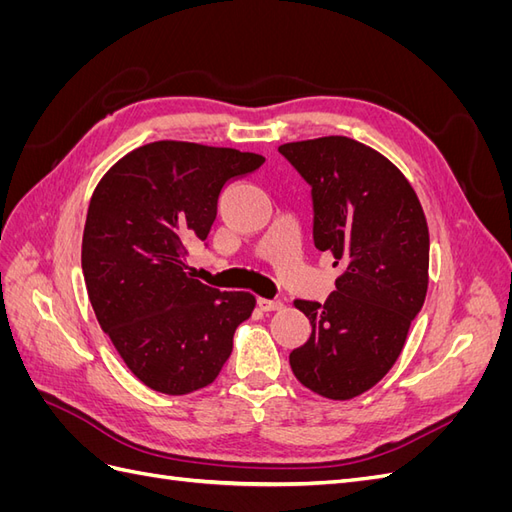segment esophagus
I'll list each match as a JSON object with an SVG mask.
<instances>
[{"label":"esophagus","mask_w":512,"mask_h":512,"mask_svg":"<svg viewBox=\"0 0 512 512\" xmlns=\"http://www.w3.org/2000/svg\"><path fill=\"white\" fill-rule=\"evenodd\" d=\"M258 307L262 312H275V309H282L280 301H271V299H258Z\"/></svg>","instance_id":"obj_1"}]
</instances>
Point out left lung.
<instances>
[{
  "instance_id": "1",
  "label": "left lung",
  "mask_w": 512,
  "mask_h": 512,
  "mask_svg": "<svg viewBox=\"0 0 512 512\" xmlns=\"http://www.w3.org/2000/svg\"><path fill=\"white\" fill-rule=\"evenodd\" d=\"M280 153L312 185L314 245L344 267L327 301H294L312 335L290 352L292 374L322 397L352 399L389 374L425 303V213L401 170L348 136Z\"/></svg>"
}]
</instances>
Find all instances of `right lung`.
<instances>
[{
	"mask_svg": "<svg viewBox=\"0 0 512 512\" xmlns=\"http://www.w3.org/2000/svg\"><path fill=\"white\" fill-rule=\"evenodd\" d=\"M262 162L158 141L123 156L91 196L81 252L89 301L123 363L153 391L188 395L211 384L254 312V294L198 282L183 260L185 241L207 239L224 185Z\"/></svg>",
	"mask_w": 512,
	"mask_h": 512,
	"instance_id": "1",
	"label": "right lung"
}]
</instances>
